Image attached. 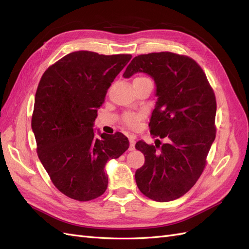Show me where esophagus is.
<instances>
[{"mask_svg": "<svg viewBox=\"0 0 249 249\" xmlns=\"http://www.w3.org/2000/svg\"><path fill=\"white\" fill-rule=\"evenodd\" d=\"M130 147H129V149L130 150H134L135 149V143H136V140H135V138L134 137H130Z\"/></svg>", "mask_w": 249, "mask_h": 249, "instance_id": "1", "label": "esophagus"}]
</instances>
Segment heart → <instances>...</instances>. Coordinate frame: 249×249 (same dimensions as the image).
I'll list each match as a JSON object with an SVG mask.
<instances>
[{"label": "heart", "mask_w": 249, "mask_h": 249, "mask_svg": "<svg viewBox=\"0 0 249 249\" xmlns=\"http://www.w3.org/2000/svg\"><path fill=\"white\" fill-rule=\"evenodd\" d=\"M144 80H149L145 77H137L134 79V82H138V81H144ZM143 118V115L141 113H133V112H126L123 115V123L127 125L131 129H135L139 124L140 120Z\"/></svg>", "instance_id": "b5f03b06"}]
</instances>
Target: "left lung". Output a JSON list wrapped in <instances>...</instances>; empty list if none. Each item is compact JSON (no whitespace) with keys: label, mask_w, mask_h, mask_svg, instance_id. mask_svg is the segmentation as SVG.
Returning a JSON list of instances; mask_svg holds the SVG:
<instances>
[{"label":"left lung","mask_w":249,"mask_h":249,"mask_svg":"<svg viewBox=\"0 0 249 249\" xmlns=\"http://www.w3.org/2000/svg\"><path fill=\"white\" fill-rule=\"evenodd\" d=\"M145 72L156 82L158 102L148 124L160 146L138 141L145 163L135 179L142 194L156 201L175 200L189 191L206 167L216 137V97L205 71L192 58L170 52L135 57L124 72Z\"/></svg>","instance_id":"8db88e82"}]
</instances>
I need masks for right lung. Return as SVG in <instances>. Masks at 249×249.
<instances>
[{"mask_svg":"<svg viewBox=\"0 0 249 249\" xmlns=\"http://www.w3.org/2000/svg\"><path fill=\"white\" fill-rule=\"evenodd\" d=\"M132 58L78 51L48 67L35 94L32 130L37 155L57 189L79 201L108 187L105 165L129 148L123 133L95 137L92 125L111 83Z\"/></svg>","mask_w":249,"mask_h":249,"instance_id":"right-lung-1","label":"right lung"}]
</instances>
